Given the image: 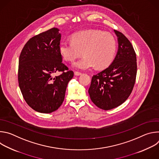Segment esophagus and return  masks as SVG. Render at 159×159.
Here are the masks:
<instances>
[{"label": "esophagus", "instance_id": "obj_1", "mask_svg": "<svg viewBox=\"0 0 159 159\" xmlns=\"http://www.w3.org/2000/svg\"><path fill=\"white\" fill-rule=\"evenodd\" d=\"M74 74H75V75L79 76V75H82V73H81V72H77V71H75V72H74Z\"/></svg>", "mask_w": 159, "mask_h": 159}]
</instances>
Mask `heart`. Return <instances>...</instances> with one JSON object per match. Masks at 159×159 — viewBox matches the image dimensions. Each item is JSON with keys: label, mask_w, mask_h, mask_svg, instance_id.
Returning a JSON list of instances; mask_svg holds the SVG:
<instances>
[{"label": "heart", "mask_w": 159, "mask_h": 159, "mask_svg": "<svg viewBox=\"0 0 159 159\" xmlns=\"http://www.w3.org/2000/svg\"><path fill=\"white\" fill-rule=\"evenodd\" d=\"M117 42L110 33L99 30H88L77 33L72 41L61 42L59 51L66 61L73 62L83 54L82 58L74 66L81 70L89 69L95 66L103 69L109 66L115 58Z\"/></svg>", "instance_id": "heart-1"}]
</instances>
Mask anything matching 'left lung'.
Instances as JSON below:
<instances>
[{
  "instance_id": "8db88e82",
  "label": "left lung",
  "mask_w": 159,
  "mask_h": 159,
  "mask_svg": "<svg viewBox=\"0 0 159 159\" xmlns=\"http://www.w3.org/2000/svg\"><path fill=\"white\" fill-rule=\"evenodd\" d=\"M114 31L119 44L117 55L107 68L93 76L88 90L93 103L104 110L116 107L128 98L137 72V57L131 42L122 33Z\"/></svg>"
}]
</instances>
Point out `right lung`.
I'll list each match as a JSON object with an SVG mask.
<instances>
[{
  "mask_svg": "<svg viewBox=\"0 0 159 159\" xmlns=\"http://www.w3.org/2000/svg\"><path fill=\"white\" fill-rule=\"evenodd\" d=\"M53 28L28 40L22 48L18 67V82L26 103L39 112L50 113L64 101L66 86L74 77L62 62L59 51L61 34ZM60 72L58 76L55 73Z\"/></svg>",
  "mask_w": 159,
  "mask_h": 159,
  "instance_id": "right-lung-1",
  "label": "right lung"
}]
</instances>
